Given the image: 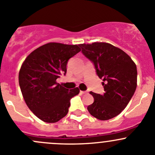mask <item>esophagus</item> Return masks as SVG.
Here are the masks:
<instances>
[{"label":"esophagus","instance_id":"obj_1","mask_svg":"<svg viewBox=\"0 0 155 155\" xmlns=\"http://www.w3.org/2000/svg\"><path fill=\"white\" fill-rule=\"evenodd\" d=\"M80 93H81V94H86V93H87V91H81Z\"/></svg>","mask_w":155,"mask_h":155}]
</instances>
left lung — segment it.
Instances as JSON below:
<instances>
[{
    "mask_svg": "<svg viewBox=\"0 0 155 155\" xmlns=\"http://www.w3.org/2000/svg\"><path fill=\"white\" fill-rule=\"evenodd\" d=\"M79 46L104 82V94L90 92L94 101L87 110L98 120L114 118L124 110L134 94L137 79L136 64L123 50L110 44L94 42Z\"/></svg>",
    "mask_w": 155,
    "mask_h": 155,
    "instance_id": "1",
    "label": "left lung"
}]
</instances>
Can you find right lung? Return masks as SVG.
I'll return each mask as SVG.
<instances>
[{
    "mask_svg": "<svg viewBox=\"0 0 155 155\" xmlns=\"http://www.w3.org/2000/svg\"><path fill=\"white\" fill-rule=\"evenodd\" d=\"M80 51L79 45L51 42L32 51L23 62L18 75L23 97L42 121H59L68 113L71 98L79 94L78 87L68 90L56 79L66 74L68 60Z\"/></svg>",
    "mask_w": 155,
    "mask_h": 155,
    "instance_id": "obj_1",
    "label": "right lung"
}]
</instances>
